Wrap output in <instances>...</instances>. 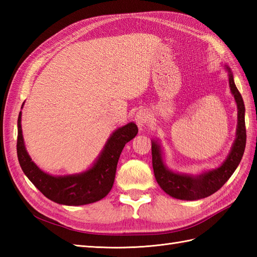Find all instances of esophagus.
<instances>
[{
    "instance_id": "1",
    "label": "esophagus",
    "mask_w": 257,
    "mask_h": 257,
    "mask_svg": "<svg viewBox=\"0 0 257 257\" xmlns=\"http://www.w3.org/2000/svg\"><path fill=\"white\" fill-rule=\"evenodd\" d=\"M136 122L139 125V128H143L144 125L149 121V113L145 110H140L136 114Z\"/></svg>"
}]
</instances>
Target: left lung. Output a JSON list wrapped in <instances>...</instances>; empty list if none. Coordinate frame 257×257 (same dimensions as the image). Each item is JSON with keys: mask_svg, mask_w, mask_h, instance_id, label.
I'll return each mask as SVG.
<instances>
[{"mask_svg": "<svg viewBox=\"0 0 257 257\" xmlns=\"http://www.w3.org/2000/svg\"><path fill=\"white\" fill-rule=\"evenodd\" d=\"M225 68L228 73V84H230L231 92L235 98L237 105V128L236 138L232 146L231 152L219 168L203 172L196 177L173 172L169 170L163 163L160 145L157 141L151 140L152 167H154L155 178L160 188L172 198L193 201L210 196L224 185L241 162L245 145H246L245 107L243 98L234 84L231 69L227 66H225Z\"/></svg>", "mask_w": 257, "mask_h": 257, "instance_id": "1", "label": "left lung"}]
</instances>
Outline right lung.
Here are the masks:
<instances>
[{
    "mask_svg": "<svg viewBox=\"0 0 257 257\" xmlns=\"http://www.w3.org/2000/svg\"><path fill=\"white\" fill-rule=\"evenodd\" d=\"M22 111L18 119V158L22 170L30 181L58 204L84 205L94 203L110 192L116 176L117 163L124 145L138 134L137 124L129 122L112 133L100 156L88 170L78 174L55 177L45 173L32 161L24 146L21 125Z\"/></svg>",
    "mask_w": 257,
    "mask_h": 257,
    "instance_id": "add662e5",
    "label": "right lung"
}]
</instances>
